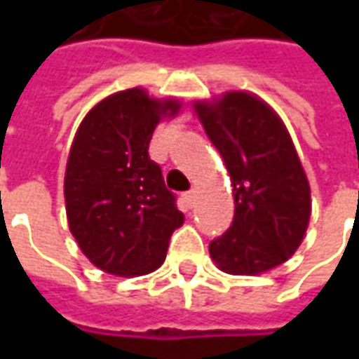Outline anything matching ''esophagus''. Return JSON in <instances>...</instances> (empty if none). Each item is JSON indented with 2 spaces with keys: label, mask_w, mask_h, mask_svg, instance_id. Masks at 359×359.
<instances>
[{
  "label": "esophagus",
  "mask_w": 359,
  "mask_h": 359,
  "mask_svg": "<svg viewBox=\"0 0 359 359\" xmlns=\"http://www.w3.org/2000/svg\"><path fill=\"white\" fill-rule=\"evenodd\" d=\"M184 202L188 203V208H192L196 202V190H188L187 194H184Z\"/></svg>",
  "instance_id": "esophagus-1"
}]
</instances>
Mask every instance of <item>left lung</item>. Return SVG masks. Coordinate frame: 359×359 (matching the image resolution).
Listing matches in <instances>:
<instances>
[{
  "mask_svg": "<svg viewBox=\"0 0 359 359\" xmlns=\"http://www.w3.org/2000/svg\"><path fill=\"white\" fill-rule=\"evenodd\" d=\"M198 117L231 175L234 219L210 242L219 269L257 275L285 264L304 241L311 200L306 172L283 121L246 92L196 102Z\"/></svg>",
  "mask_w": 359,
  "mask_h": 359,
  "instance_id": "obj_1",
  "label": "left lung"
}]
</instances>
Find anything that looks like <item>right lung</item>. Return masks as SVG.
Returning <instances> with one entry per match:
<instances>
[{
	"instance_id": "add662e5",
	"label": "right lung",
	"mask_w": 359,
	"mask_h": 359,
	"mask_svg": "<svg viewBox=\"0 0 359 359\" xmlns=\"http://www.w3.org/2000/svg\"><path fill=\"white\" fill-rule=\"evenodd\" d=\"M179 109L177 100L130 88L97 103L76 130L65 171L67 219L82 254L105 273L156 271L184 221L148 154L157 123Z\"/></svg>"
}]
</instances>
